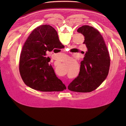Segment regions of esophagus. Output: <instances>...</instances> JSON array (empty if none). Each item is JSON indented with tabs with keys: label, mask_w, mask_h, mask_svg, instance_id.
Returning <instances> with one entry per match:
<instances>
[{
	"label": "esophagus",
	"mask_w": 126,
	"mask_h": 126,
	"mask_svg": "<svg viewBox=\"0 0 126 126\" xmlns=\"http://www.w3.org/2000/svg\"><path fill=\"white\" fill-rule=\"evenodd\" d=\"M66 87H67V85L66 86Z\"/></svg>",
	"instance_id": "obj_1"
}]
</instances>
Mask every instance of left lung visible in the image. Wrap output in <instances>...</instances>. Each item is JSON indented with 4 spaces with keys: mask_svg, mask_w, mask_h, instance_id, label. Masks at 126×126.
<instances>
[{
    "mask_svg": "<svg viewBox=\"0 0 126 126\" xmlns=\"http://www.w3.org/2000/svg\"><path fill=\"white\" fill-rule=\"evenodd\" d=\"M77 32L84 36L86 51L79 75L68 85L69 90L89 92L96 89L108 76L110 57L104 39L92 26L83 25Z\"/></svg>",
    "mask_w": 126,
    "mask_h": 126,
    "instance_id": "obj_1",
    "label": "left lung"
}]
</instances>
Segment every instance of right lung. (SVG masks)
<instances>
[{
	"label": "right lung",
	"instance_id": "add662e5",
	"mask_svg": "<svg viewBox=\"0 0 126 126\" xmlns=\"http://www.w3.org/2000/svg\"><path fill=\"white\" fill-rule=\"evenodd\" d=\"M64 47L57 31L51 26L41 25L33 30L23 46L20 57L19 71L24 83L32 89L44 92L66 89L45 57L46 51Z\"/></svg>",
	"mask_w": 126,
	"mask_h": 126
}]
</instances>
